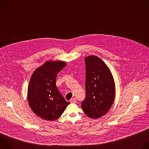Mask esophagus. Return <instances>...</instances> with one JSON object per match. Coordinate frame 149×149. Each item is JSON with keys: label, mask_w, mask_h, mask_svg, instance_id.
I'll return each instance as SVG.
<instances>
[{"label": "esophagus", "mask_w": 149, "mask_h": 149, "mask_svg": "<svg viewBox=\"0 0 149 149\" xmlns=\"http://www.w3.org/2000/svg\"><path fill=\"white\" fill-rule=\"evenodd\" d=\"M70 102L71 103H73V104H75L77 102V100L75 98H72L70 100Z\"/></svg>", "instance_id": "34e87169"}]
</instances>
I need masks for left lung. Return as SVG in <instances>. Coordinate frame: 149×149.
<instances>
[{
    "label": "left lung",
    "instance_id": "1",
    "mask_svg": "<svg viewBox=\"0 0 149 149\" xmlns=\"http://www.w3.org/2000/svg\"><path fill=\"white\" fill-rule=\"evenodd\" d=\"M86 70V98L81 102L84 113L96 119L107 113L114 103L116 87L113 74L99 57L85 58Z\"/></svg>",
    "mask_w": 149,
    "mask_h": 149
}]
</instances>
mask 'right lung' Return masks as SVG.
I'll list each match as a JSON object with an SVG mask.
<instances>
[{
    "mask_svg": "<svg viewBox=\"0 0 149 149\" xmlns=\"http://www.w3.org/2000/svg\"><path fill=\"white\" fill-rule=\"evenodd\" d=\"M66 65L65 61H47L35 69L31 77L28 88L29 107L45 120L58 119L70 104L56 86L57 74Z\"/></svg>",
    "mask_w": 149,
    "mask_h": 149,
    "instance_id": "right-lung-1",
    "label": "right lung"
}]
</instances>
